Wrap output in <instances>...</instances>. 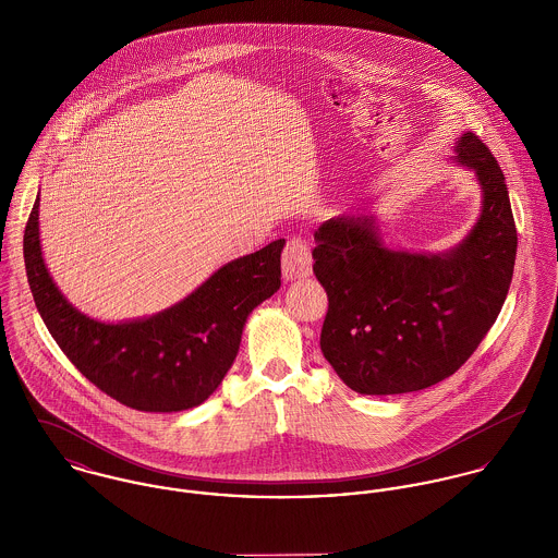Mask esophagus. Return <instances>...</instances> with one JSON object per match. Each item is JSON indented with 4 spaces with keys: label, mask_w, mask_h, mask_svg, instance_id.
Masks as SVG:
<instances>
[{
    "label": "esophagus",
    "mask_w": 558,
    "mask_h": 558,
    "mask_svg": "<svg viewBox=\"0 0 558 558\" xmlns=\"http://www.w3.org/2000/svg\"><path fill=\"white\" fill-rule=\"evenodd\" d=\"M312 275V251L303 239L288 240L283 248V277L294 281Z\"/></svg>",
    "instance_id": "34e87169"
}]
</instances>
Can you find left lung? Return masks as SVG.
<instances>
[{"label":"left lung","mask_w":558,"mask_h":558,"mask_svg":"<svg viewBox=\"0 0 558 558\" xmlns=\"http://www.w3.org/2000/svg\"><path fill=\"white\" fill-rule=\"evenodd\" d=\"M453 160L475 173L477 223L442 253L391 248L374 215L328 219L314 234V272L328 294L324 359L361 396L427 389L477 350L507 299L518 234L505 175L475 133Z\"/></svg>","instance_id":"left-lung-1"}]
</instances>
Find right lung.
Instances as JSON below:
<instances>
[{
	"mask_svg": "<svg viewBox=\"0 0 558 558\" xmlns=\"http://www.w3.org/2000/svg\"><path fill=\"white\" fill-rule=\"evenodd\" d=\"M36 199L25 226L27 283L51 337L109 398L142 412H180L210 398L239 354L248 314L281 286L279 239L215 270L180 303L146 318L81 314L56 286L40 248Z\"/></svg>",
	"mask_w": 558,
	"mask_h": 558,
	"instance_id": "obj_1",
	"label": "right lung"
}]
</instances>
